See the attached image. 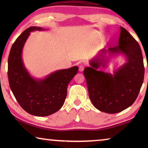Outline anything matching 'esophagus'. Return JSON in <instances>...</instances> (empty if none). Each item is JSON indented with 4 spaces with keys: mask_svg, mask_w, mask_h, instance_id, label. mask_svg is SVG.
Returning a JSON list of instances; mask_svg holds the SVG:
<instances>
[{
    "mask_svg": "<svg viewBox=\"0 0 148 148\" xmlns=\"http://www.w3.org/2000/svg\"><path fill=\"white\" fill-rule=\"evenodd\" d=\"M84 65H79V71H80V72H82L84 71Z\"/></svg>",
    "mask_w": 148,
    "mask_h": 148,
    "instance_id": "1",
    "label": "esophagus"
}]
</instances>
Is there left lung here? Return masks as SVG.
<instances>
[{
    "label": "left lung",
    "mask_w": 148,
    "mask_h": 148,
    "mask_svg": "<svg viewBox=\"0 0 148 148\" xmlns=\"http://www.w3.org/2000/svg\"><path fill=\"white\" fill-rule=\"evenodd\" d=\"M119 54L125 57L126 62L113 74L98 71L101 67L107 68L109 59ZM89 65L84 74L90 100L97 109L116 114L134 103L143 84L144 66L139 44L126 29L120 27L118 46L101 49Z\"/></svg>",
    "instance_id": "1"
}]
</instances>
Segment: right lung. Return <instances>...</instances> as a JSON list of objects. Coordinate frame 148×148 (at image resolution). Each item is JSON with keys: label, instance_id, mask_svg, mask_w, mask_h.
Segmentation results:
<instances>
[{"label": "right lung", "instance_id": "1", "mask_svg": "<svg viewBox=\"0 0 148 148\" xmlns=\"http://www.w3.org/2000/svg\"><path fill=\"white\" fill-rule=\"evenodd\" d=\"M43 30L39 27L25 30L12 45L8 61L9 84L15 98L27 113L39 117L47 116L61 108L69 82L78 72L75 66L53 72L44 78L31 76L24 64L22 52L30 33Z\"/></svg>", "mask_w": 148, "mask_h": 148}]
</instances>
